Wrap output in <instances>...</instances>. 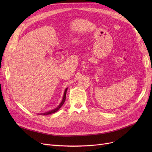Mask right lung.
Returning a JSON list of instances; mask_svg holds the SVG:
<instances>
[{
  "label": "right lung",
  "instance_id": "right-lung-1",
  "mask_svg": "<svg viewBox=\"0 0 152 152\" xmlns=\"http://www.w3.org/2000/svg\"><path fill=\"white\" fill-rule=\"evenodd\" d=\"M67 89L68 88H66L65 91V92H64V95H63V99H62V101L61 102V103H60V105L53 110H50L49 111H47V112H45V113H38V115H50V114H52L53 113H55L56 111H57L61 107V106L63 105V103H65V99H66V91H67Z\"/></svg>",
  "mask_w": 152,
  "mask_h": 152
}]
</instances>
